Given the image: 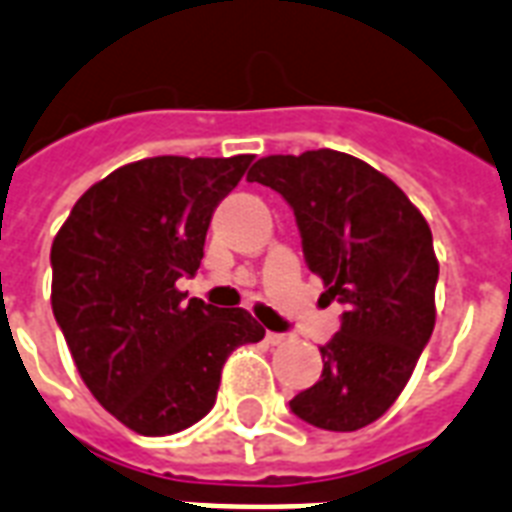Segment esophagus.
Here are the masks:
<instances>
[{"mask_svg":"<svg viewBox=\"0 0 512 512\" xmlns=\"http://www.w3.org/2000/svg\"><path fill=\"white\" fill-rule=\"evenodd\" d=\"M265 341L271 343V346H279V343L287 341V335H284V333H265Z\"/></svg>","mask_w":512,"mask_h":512,"instance_id":"1","label":"esophagus"}]
</instances>
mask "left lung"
<instances>
[{
  "label": "left lung",
  "instance_id": "8db88e82",
  "mask_svg": "<svg viewBox=\"0 0 512 512\" xmlns=\"http://www.w3.org/2000/svg\"><path fill=\"white\" fill-rule=\"evenodd\" d=\"M247 179L284 195L308 271L346 308L319 349L322 378L292 397V413L330 432L368 427L395 405L435 330L432 230L392 179L346 152L268 155Z\"/></svg>",
  "mask_w": 512,
  "mask_h": 512
}]
</instances>
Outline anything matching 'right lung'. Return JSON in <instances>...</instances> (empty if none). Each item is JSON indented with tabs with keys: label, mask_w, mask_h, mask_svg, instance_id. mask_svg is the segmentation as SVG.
<instances>
[{
	"label": "right lung",
	"mask_w": 512,
	"mask_h": 512,
	"mask_svg": "<svg viewBox=\"0 0 512 512\" xmlns=\"http://www.w3.org/2000/svg\"><path fill=\"white\" fill-rule=\"evenodd\" d=\"M252 155L126 163L72 206L50 249L53 314L91 395L147 438L212 411L222 365L263 325L244 308L185 300L214 206Z\"/></svg>",
	"instance_id": "1"
}]
</instances>
